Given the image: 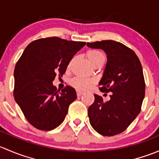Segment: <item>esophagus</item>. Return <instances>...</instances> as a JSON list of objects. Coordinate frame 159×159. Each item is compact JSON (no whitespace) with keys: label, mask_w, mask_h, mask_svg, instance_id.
I'll use <instances>...</instances> for the list:
<instances>
[{"label":"esophagus","mask_w":159,"mask_h":159,"mask_svg":"<svg viewBox=\"0 0 159 159\" xmlns=\"http://www.w3.org/2000/svg\"><path fill=\"white\" fill-rule=\"evenodd\" d=\"M77 92V96H78V97H80V96H81L83 94V91H76Z\"/></svg>","instance_id":"1"}]
</instances>
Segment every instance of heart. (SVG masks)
<instances>
[{
  "mask_svg": "<svg viewBox=\"0 0 159 159\" xmlns=\"http://www.w3.org/2000/svg\"><path fill=\"white\" fill-rule=\"evenodd\" d=\"M87 57L93 66L99 64H104L105 61V55L103 52L98 50H89L87 52ZM74 61V58L70 61L68 65V68H70ZM94 84V80L90 78H84L81 77H75L70 81V84L78 91H86L91 89Z\"/></svg>",
  "mask_w": 159,
  "mask_h": 159,
  "instance_id": "heart-1",
  "label": "heart"
}]
</instances>
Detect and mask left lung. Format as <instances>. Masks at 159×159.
<instances>
[{
  "instance_id": "obj_1",
  "label": "left lung",
  "mask_w": 159,
  "mask_h": 159,
  "mask_svg": "<svg viewBox=\"0 0 159 159\" xmlns=\"http://www.w3.org/2000/svg\"><path fill=\"white\" fill-rule=\"evenodd\" d=\"M87 45L106 53L108 61L99 89L111 93L105 102L94 94V102L88 111L90 123L102 135H116L126 130L141 111L145 93L142 65L134 51L118 41L88 42Z\"/></svg>"
}]
</instances>
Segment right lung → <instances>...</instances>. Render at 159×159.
Segmentation results:
<instances>
[{
	"label": "right lung",
	"instance_id": "obj_1",
	"mask_svg": "<svg viewBox=\"0 0 159 159\" xmlns=\"http://www.w3.org/2000/svg\"><path fill=\"white\" fill-rule=\"evenodd\" d=\"M86 44L57 37L30 43L14 68V96L28 122L50 131L60 125L75 99V90L67 85L61 92L53 85L56 75L65 73L68 63Z\"/></svg>",
	"mask_w": 159,
	"mask_h": 159
}]
</instances>
